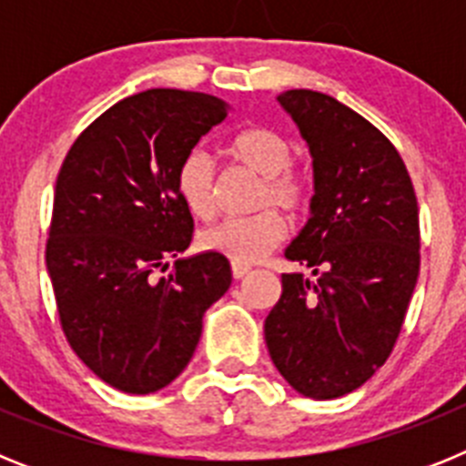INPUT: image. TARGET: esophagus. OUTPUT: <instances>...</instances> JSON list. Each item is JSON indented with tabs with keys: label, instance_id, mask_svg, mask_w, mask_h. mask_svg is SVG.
Returning <instances> with one entry per match:
<instances>
[{
	"label": "esophagus",
	"instance_id": "obj_1",
	"mask_svg": "<svg viewBox=\"0 0 466 466\" xmlns=\"http://www.w3.org/2000/svg\"><path fill=\"white\" fill-rule=\"evenodd\" d=\"M230 270H233V278L236 279H242V278H247V275H249V266H240V263H233V266H230Z\"/></svg>",
	"mask_w": 466,
	"mask_h": 466
}]
</instances>
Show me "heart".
<instances>
[{
    "label": "heart",
    "mask_w": 466,
    "mask_h": 466,
    "mask_svg": "<svg viewBox=\"0 0 466 466\" xmlns=\"http://www.w3.org/2000/svg\"><path fill=\"white\" fill-rule=\"evenodd\" d=\"M238 166L261 177L257 191V208H278L296 212L306 203V187L289 170L294 166V147L284 135L270 127H247L226 147ZM177 196L196 219H209L217 208V170L214 160L203 149L188 151L177 167ZM287 236V221L275 209L245 217L224 219L198 233V247L240 266L263 258Z\"/></svg>",
    "instance_id": "1"
}]
</instances>
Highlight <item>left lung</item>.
<instances>
[{"label":"left lung","instance_id":"left-lung-1","mask_svg":"<svg viewBox=\"0 0 466 466\" xmlns=\"http://www.w3.org/2000/svg\"><path fill=\"white\" fill-rule=\"evenodd\" d=\"M278 102L312 158L310 219L284 249L312 270L282 275L263 333L279 376L308 399H336L385 364L420 273V221L401 156L331 95Z\"/></svg>","mask_w":466,"mask_h":466}]
</instances>
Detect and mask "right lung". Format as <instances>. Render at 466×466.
<instances>
[{
    "instance_id": "add662e5",
    "label": "right lung",
    "mask_w": 466,
    "mask_h": 466,
    "mask_svg": "<svg viewBox=\"0 0 466 466\" xmlns=\"http://www.w3.org/2000/svg\"><path fill=\"white\" fill-rule=\"evenodd\" d=\"M228 111L191 90L130 95L86 127L57 175L46 268L63 331L126 394L158 392L187 369L205 310L233 279L228 258L182 257L193 219L175 187L184 156ZM167 258L176 268L156 280Z\"/></svg>"
}]
</instances>
